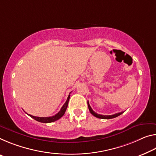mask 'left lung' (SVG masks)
Wrapping results in <instances>:
<instances>
[{
	"mask_svg": "<svg viewBox=\"0 0 156 156\" xmlns=\"http://www.w3.org/2000/svg\"><path fill=\"white\" fill-rule=\"evenodd\" d=\"M87 105H88L89 110H90V112H91V115L94 116V117H97V118H99V119H112V118L117 117H118V116L121 115L123 113V112H119V113H116V114H115V115H99V114H97L96 112H95L92 109H91V106L90 105V103H89V101H87Z\"/></svg>",
	"mask_w": 156,
	"mask_h": 156,
	"instance_id": "8db88e82",
	"label": "left lung"
}]
</instances>
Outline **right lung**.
Returning <instances> with one entry per match:
<instances>
[{
    "instance_id": "add662e5",
    "label": "right lung",
    "mask_w": 156,
    "mask_h": 156,
    "mask_svg": "<svg viewBox=\"0 0 156 156\" xmlns=\"http://www.w3.org/2000/svg\"><path fill=\"white\" fill-rule=\"evenodd\" d=\"M69 98H70V94L68 96L67 99H66L65 104L63 105L62 107L61 110H60V112H59L58 113H57L56 115H55L54 116H52V117H34V116L28 115H28L29 116H30L32 118H33L34 119H35L36 121H37V122H41V123H51V122H55V121L58 120L59 119H60L64 115H65V113L66 112V108H67V106H68Z\"/></svg>"
}]
</instances>
